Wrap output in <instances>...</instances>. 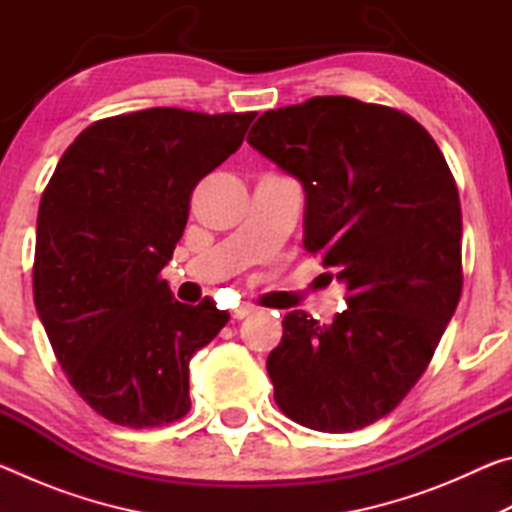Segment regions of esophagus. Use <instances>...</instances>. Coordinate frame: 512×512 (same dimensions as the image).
Listing matches in <instances>:
<instances>
[{
    "label": "esophagus",
    "instance_id": "obj_1",
    "mask_svg": "<svg viewBox=\"0 0 512 512\" xmlns=\"http://www.w3.org/2000/svg\"><path fill=\"white\" fill-rule=\"evenodd\" d=\"M255 311L253 305H239L237 309H232V318L235 320H244L246 316H250Z\"/></svg>",
    "mask_w": 512,
    "mask_h": 512
}]
</instances>
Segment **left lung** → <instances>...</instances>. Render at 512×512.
<instances>
[{
	"label": "left lung",
	"instance_id": "obj_1",
	"mask_svg": "<svg viewBox=\"0 0 512 512\" xmlns=\"http://www.w3.org/2000/svg\"><path fill=\"white\" fill-rule=\"evenodd\" d=\"M248 144L300 180L305 248L348 289L332 323L284 316L266 361L275 402L316 431L368 427L422 377L461 300L452 171L413 117L350 97L268 110Z\"/></svg>",
	"mask_w": 512,
	"mask_h": 512
}]
</instances>
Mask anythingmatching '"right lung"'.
I'll return each mask as SVG.
<instances>
[{
	"mask_svg": "<svg viewBox=\"0 0 512 512\" xmlns=\"http://www.w3.org/2000/svg\"><path fill=\"white\" fill-rule=\"evenodd\" d=\"M257 112L149 108L101 121L42 194L33 298L69 384L103 418L160 427L189 411V359L228 323L183 305L162 268L198 180L235 153Z\"/></svg>",
	"mask_w": 512,
	"mask_h": 512,
	"instance_id": "right-lung-1",
	"label": "right lung"
}]
</instances>
